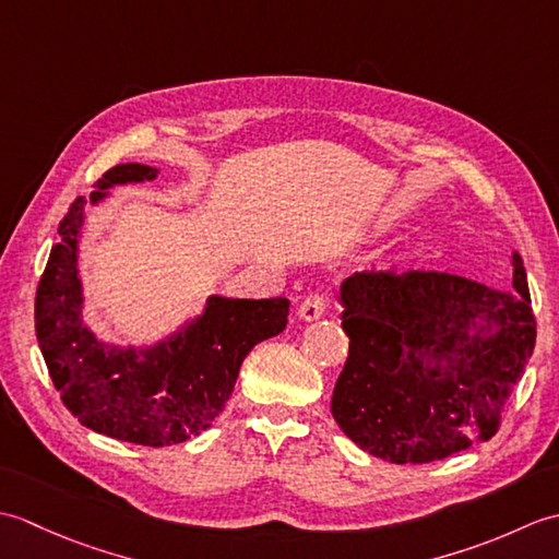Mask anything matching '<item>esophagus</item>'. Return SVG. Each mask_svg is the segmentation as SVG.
Wrapping results in <instances>:
<instances>
[{"mask_svg":"<svg viewBox=\"0 0 559 559\" xmlns=\"http://www.w3.org/2000/svg\"><path fill=\"white\" fill-rule=\"evenodd\" d=\"M326 295L324 293H310L298 307V317L305 319V322H314V319L322 317L326 312Z\"/></svg>","mask_w":559,"mask_h":559,"instance_id":"esophagus-1","label":"esophagus"}]
</instances>
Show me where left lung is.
<instances>
[{"mask_svg":"<svg viewBox=\"0 0 559 559\" xmlns=\"http://www.w3.org/2000/svg\"><path fill=\"white\" fill-rule=\"evenodd\" d=\"M514 295L444 271H360L341 286L350 338L331 413L367 454L430 463L500 430L536 346L524 261Z\"/></svg>","mask_w":559,"mask_h":559,"instance_id":"left-lung-1","label":"left lung"}]
</instances>
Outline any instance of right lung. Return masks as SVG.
I'll use <instances>...</instances> for the list:
<instances>
[{
    "label": "right lung",
    "instance_id": "obj_1",
    "mask_svg": "<svg viewBox=\"0 0 559 559\" xmlns=\"http://www.w3.org/2000/svg\"><path fill=\"white\" fill-rule=\"evenodd\" d=\"M156 168L115 165L91 192L144 182ZM86 199L76 197L59 223V240L35 293V334L47 372L69 413L88 430L122 442L168 447L201 435L230 399L240 365L257 343L288 324L286 298L230 300L213 295L187 329L148 350L105 346L81 322L76 245Z\"/></svg>",
    "mask_w": 559,
    "mask_h": 559
}]
</instances>
